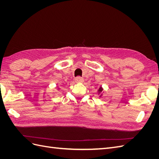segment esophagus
<instances>
[{
    "instance_id": "1",
    "label": "esophagus",
    "mask_w": 159,
    "mask_h": 159,
    "mask_svg": "<svg viewBox=\"0 0 159 159\" xmlns=\"http://www.w3.org/2000/svg\"><path fill=\"white\" fill-rule=\"evenodd\" d=\"M75 81L76 83H82V82H84V79L82 78H81V77L78 76L75 79Z\"/></svg>"
}]
</instances>
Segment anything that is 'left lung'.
Wrapping results in <instances>:
<instances>
[{
  "mask_svg": "<svg viewBox=\"0 0 159 159\" xmlns=\"http://www.w3.org/2000/svg\"><path fill=\"white\" fill-rule=\"evenodd\" d=\"M98 95H99V98L102 97V95H103V93L104 92L103 88H102V87H100L98 91Z\"/></svg>",
  "mask_w": 159,
  "mask_h": 159,
  "instance_id": "obj_1",
  "label": "left lung"
}]
</instances>
